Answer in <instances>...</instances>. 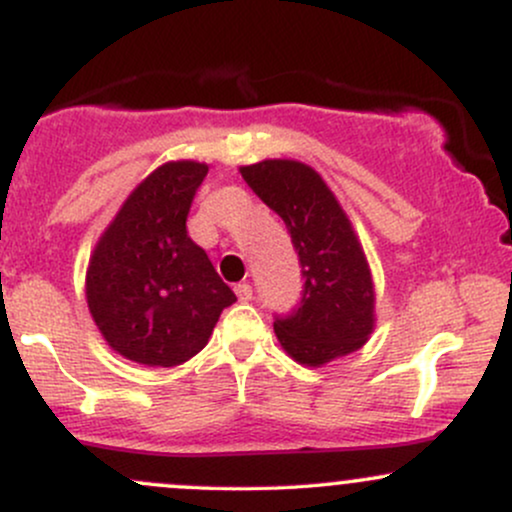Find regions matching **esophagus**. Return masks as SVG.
<instances>
[{
  "mask_svg": "<svg viewBox=\"0 0 512 512\" xmlns=\"http://www.w3.org/2000/svg\"><path fill=\"white\" fill-rule=\"evenodd\" d=\"M236 296H238L243 303L252 301V286H250V284H238V286H236Z\"/></svg>",
  "mask_w": 512,
  "mask_h": 512,
  "instance_id": "34e87169",
  "label": "esophagus"
}]
</instances>
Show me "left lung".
I'll return each mask as SVG.
<instances>
[{
	"label": "left lung",
	"instance_id": "1",
	"mask_svg": "<svg viewBox=\"0 0 512 512\" xmlns=\"http://www.w3.org/2000/svg\"><path fill=\"white\" fill-rule=\"evenodd\" d=\"M240 175L284 219L301 262V303L274 320L279 344L303 366H325L361 349L375 325V291L342 204L301 161L269 158L243 166Z\"/></svg>",
	"mask_w": 512,
	"mask_h": 512
}]
</instances>
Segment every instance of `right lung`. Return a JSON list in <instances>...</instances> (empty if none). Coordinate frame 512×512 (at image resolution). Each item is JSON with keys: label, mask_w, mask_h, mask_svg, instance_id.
Masks as SVG:
<instances>
[{"label": "right lung", "mask_w": 512, "mask_h": 512, "mask_svg": "<svg viewBox=\"0 0 512 512\" xmlns=\"http://www.w3.org/2000/svg\"><path fill=\"white\" fill-rule=\"evenodd\" d=\"M209 166L170 161L139 182L96 243L86 303L110 349L173 368L209 342L236 293L187 236V214Z\"/></svg>", "instance_id": "1"}]
</instances>
